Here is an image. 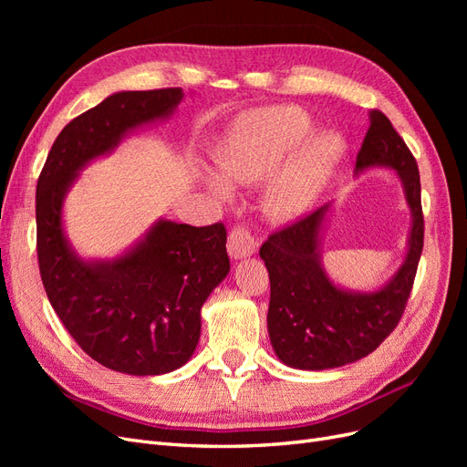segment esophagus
<instances>
[{"mask_svg":"<svg viewBox=\"0 0 467 467\" xmlns=\"http://www.w3.org/2000/svg\"><path fill=\"white\" fill-rule=\"evenodd\" d=\"M257 251V242L253 239L249 230L245 228H234L228 235V253L232 259H244L253 255Z\"/></svg>","mask_w":467,"mask_h":467,"instance_id":"34e87169","label":"esophagus"}]
</instances>
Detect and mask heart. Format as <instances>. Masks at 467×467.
<instances>
[{"instance_id":"obj_1","label":"heart","mask_w":467,"mask_h":467,"mask_svg":"<svg viewBox=\"0 0 467 467\" xmlns=\"http://www.w3.org/2000/svg\"><path fill=\"white\" fill-rule=\"evenodd\" d=\"M307 112L294 105L259 109L239 119L214 153L220 175L230 182L268 179L265 208L275 218L302 216L329 185L345 158V140L333 132H316ZM218 196L230 192L228 182L206 175Z\"/></svg>"}]
</instances>
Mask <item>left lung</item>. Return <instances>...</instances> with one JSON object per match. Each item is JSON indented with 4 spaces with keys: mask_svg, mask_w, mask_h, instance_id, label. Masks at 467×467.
<instances>
[{
    "mask_svg": "<svg viewBox=\"0 0 467 467\" xmlns=\"http://www.w3.org/2000/svg\"><path fill=\"white\" fill-rule=\"evenodd\" d=\"M368 117L355 175L388 167L401 181L411 210L405 259L378 290H347L335 285L321 263V234L331 204L271 234L259 251L271 278L268 337L278 360L296 370H329L368 357L398 327L413 288L425 237L419 167L384 112L370 110Z\"/></svg>",
    "mask_w": 467,
    "mask_h": 467,
    "instance_id": "obj_1",
    "label": "left lung"
}]
</instances>
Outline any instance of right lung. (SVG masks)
I'll return each mask as SVG.
<instances>
[{
  "label": "right lung",
  "mask_w": 467,
  "mask_h": 467,
  "mask_svg": "<svg viewBox=\"0 0 467 467\" xmlns=\"http://www.w3.org/2000/svg\"><path fill=\"white\" fill-rule=\"evenodd\" d=\"M182 89L119 91L56 138L36 182V253L54 312L88 355L132 376L187 364L201 338V307L230 273L223 223L158 220L115 259H83L64 232V201L79 171L146 124L169 119Z\"/></svg>",
  "instance_id": "add662e5"
}]
</instances>
